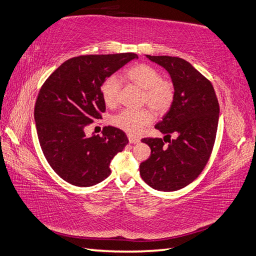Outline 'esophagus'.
<instances>
[{
	"label": "esophagus",
	"instance_id": "1",
	"mask_svg": "<svg viewBox=\"0 0 256 256\" xmlns=\"http://www.w3.org/2000/svg\"><path fill=\"white\" fill-rule=\"evenodd\" d=\"M128 139H129V142L132 144H139L140 142V140L138 138L132 137V136H128Z\"/></svg>",
	"mask_w": 256,
	"mask_h": 256
}]
</instances>
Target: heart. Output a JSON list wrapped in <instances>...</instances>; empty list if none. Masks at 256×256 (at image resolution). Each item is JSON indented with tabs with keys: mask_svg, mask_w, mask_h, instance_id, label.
<instances>
[{
	"mask_svg": "<svg viewBox=\"0 0 256 256\" xmlns=\"http://www.w3.org/2000/svg\"><path fill=\"white\" fill-rule=\"evenodd\" d=\"M126 80L144 90L142 103L148 104L158 115L166 114L174 102L175 88L172 81L162 78L160 71L154 66L139 64H134L124 73ZM120 80L116 76H107L100 85V95L108 107H115L120 92ZM153 120L150 110H124L112 118V124L129 134H138Z\"/></svg>",
	"mask_w": 256,
	"mask_h": 256,
	"instance_id": "heart-1",
	"label": "heart"
}]
</instances>
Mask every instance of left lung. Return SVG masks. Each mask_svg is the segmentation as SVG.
Listing matches in <instances>:
<instances>
[{
  "label": "left lung",
  "instance_id": "8db88e82",
  "mask_svg": "<svg viewBox=\"0 0 256 256\" xmlns=\"http://www.w3.org/2000/svg\"><path fill=\"white\" fill-rule=\"evenodd\" d=\"M146 58L166 69L175 88L171 108L156 128L170 138L166 146L161 138L141 141L151 156L140 164V175L152 188L174 192L190 184L202 173L212 154L219 120V103L212 84L190 62L170 56Z\"/></svg>",
  "mask_w": 256,
  "mask_h": 256
}]
</instances>
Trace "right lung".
Listing matches in <instances>:
<instances>
[{"label":"right lung","mask_w":256,"mask_h":256,"mask_svg":"<svg viewBox=\"0 0 256 256\" xmlns=\"http://www.w3.org/2000/svg\"><path fill=\"white\" fill-rule=\"evenodd\" d=\"M136 54H88L64 62L44 83L35 105L37 134L44 158L62 180L78 187L100 183L110 161L128 144L122 130L104 127L88 137L85 128L102 118L106 107L100 85Z\"/></svg>","instance_id":"right-lung-1"}]
</instances>
